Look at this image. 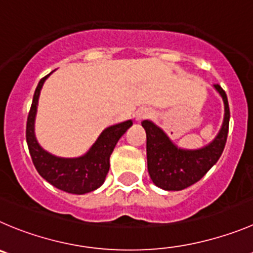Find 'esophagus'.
Masks as SVG:
<instances>
[{
  "mask_svg": "<svg viewBox=\"0 0 253 253\" xmlns=\"http://www.w3.org/2000/svg\"><path fill=\"white\" fill-rule=\"evenodd\" d=\"M151 117V110L148 109V108H143V109L138 110L135 114V120L136 122H141L144 119H148V118Z\"/></svg>",
  "mask_w": 253,
  "mask_h": 253,
  "instance_id": "34e87169",
  "label": "esophagus"
}]
</instances>
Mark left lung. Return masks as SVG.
<instances>
[{"mask_svg":"<svg viewBox=\"0 0 253 253\" xmlns=\"http://www.w3.org/2000/svg\"><path fill=\"white\" fill-rule=\"evenodd\" d=\"M215 89L222 97L225 117L217 136L209 145L197 150L180 149L150 120L141 123L146 131L148 171L154 184L168 191H179L191 186L217 163L227 140L230 108L227 95L218 84Z\"/></svg>","mask_w":253,"mask_h":253,"instance_id":"8db88e82","label":"left lung"}]
</instances>
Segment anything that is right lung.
<instances>
[{
  "label": "right lung",
  "mask_w": 253,
  "mask_h": 253,
  "mask_svg": "<svg viewBox=\"0 0 253 253\" xmlns=\"http://www.w3.org/2000/svg\"><path fill=\"white\" fill-rule=\"evenodd\" d=\"M49 74L43 77L38 83L27 118L26 140L33 165L37 169L38 174L57 189L76 195L94 191L104 182L105 176L109 171L110 155L120 136L130 128L133 122L126 120L103 130L88 153L79 158H58L47 153L41 148L36 139L35 118L41 89Z\"/></svg>",
  "instance_id": "obj_1"
}]
</instances>
